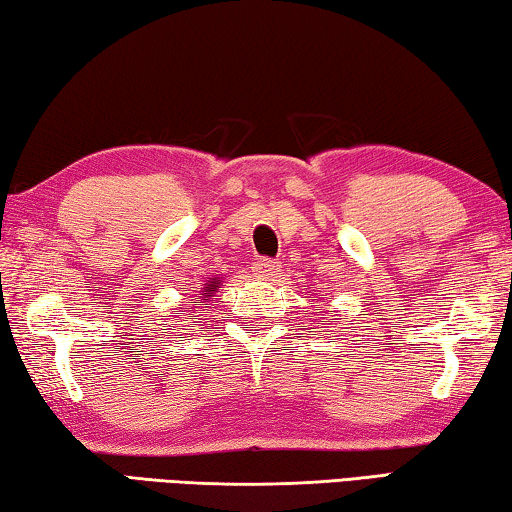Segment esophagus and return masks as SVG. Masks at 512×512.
Here are the masks:
<instances>
[{
    "instance_id": "obj_1",
    "label": "esophagus",
    "mask_w": 512,
    "mask_h": 512,
    "mask_svg": "<svg viewBox=\"0 0 512 512\" xmlns=\"http://www.w3.org/2000/svg\"><path fill=\"white\" fill-rule=\"evenodd\" d=\"M279 270V265H276L272 258H258V261L254 263V272L258 274V276H274V272Z\"/></svg>"
}]
</instances>
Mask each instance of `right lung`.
I'll return each mask as SVG.
<instances>
[{
	"label": "right lung",
	"mask_w": 512,
	"mask_h": 512,
	"mask_svg": "<svg viewBox=\"0 0 512 512\" xmlns=\"http://www.w3.org/2000/svg\"><path fill=\"white\" fill-rule=\"evenodd\" d=\"M217 288H220V276H215V279H211L208 283H204V288H201V297H197L195 301H192V304H195V308L204 306V301H206V299L215 297Z\"/></svg>",
	"instance_id": "1"
}]
</instances>
